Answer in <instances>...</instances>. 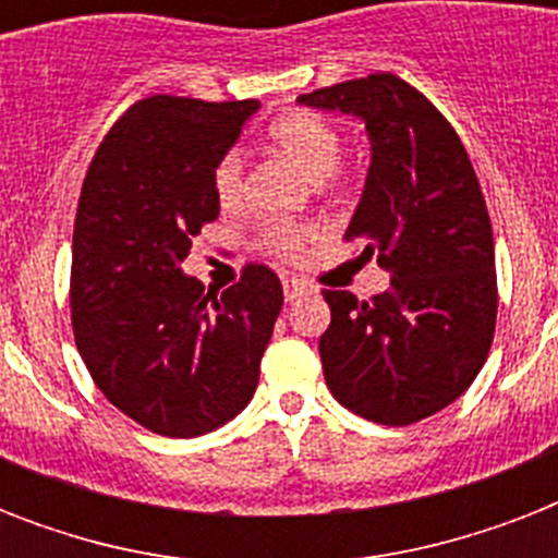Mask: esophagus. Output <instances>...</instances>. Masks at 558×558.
<instances>
[{
    "label": "esophagus",
    "mask_w": 558,
    "mask_h": 558,
    "mask_svg": "<svg viewBox=\"0 0 558 558\" xmlns=\"http://www.w3.org/2000/svg\"><path fill=\"white\" fill-rule=\"evenodd\" d=\"M306 292H310V283H306V280H298V278L283 280V295H287V301H298V298L306 295Z\"/></svg>",
    "instance_id": "obj_1"
}]
</instances>
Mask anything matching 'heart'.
<instances>
[{
    "label": "heart",
    "mask_w": 558,
    "mask_h": 558,
    "mask_svg": "<svg viewBox=\"0 0 558 558\" xmlns=\"http://www.w3.org/2000/svg\"><path fill=\"white\" fill-rule=\"evenodd\" d=\"M269 144L292 168L301 170L313 182L332 177V170L339 168V126L327 121L324 116H318V112H310V109H295V112L280 116L269 126ZM210 182H214V196H217L219 208H236L245 196V168L240 153H222L214 170H210ZM313 240V226H289V222L260 226L257 234H254V243L260 245L263 252L280 257V260H295L298 254L304 252Z\"/></svg>",
    "instance_id": "1"
}]
</instances>
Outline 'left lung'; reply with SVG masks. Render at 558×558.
Listing matches in <instances>:
<instances>
[{
    "label": "left lung",
    "instance_id": "8db88e82",
    "mask_svg": "<svg viewBox=\"0 0 558 558\" xmlns=\"http://www.w3.org/2000/svg\"><path fill=\"white\" fill-rule=\"evenodd\" d=\"M365 121L371 170L344 240L390 271L381 295L324 289L330 327L318 341L341 405L379 425L437 414L475 381L495 336L493 222L454 126L390 72L301 95Z\"/></svg>",
    "mask_w": 558,
    "mask_h": 558
}]
</instances>
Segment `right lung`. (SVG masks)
I'll return each instance as SVG.
<instances>
[{"label": "right lung", "mask_w": 558, "mask_h": 558, "mask_svg": "<svg viewBox=\"0 0 558 558\" xmlns=\"http://www.w3.org/2000/svg\"><path fill=\"white\" fill-rule=\"evenodd\" d=\"M257 107L138 100L83 179L69 283L74 344L104 397L161 437H199L248 405L283 306L278 275L260 263L222 295L179 269L219 214L210 170Z\"/></svg>", "instance_id": "right-lung-1"}]
</instances>
